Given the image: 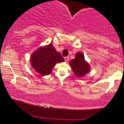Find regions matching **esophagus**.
<instances>
[{
    "instance_id": "1",
    "label": "esophagus",
    "mask_w": 124,
    "mask_h": 124,
    "mask_svg": "<svg viewBox=\"0 0 124 124\" xmlns=\"http://www.w3.org/2000/svg\"><path fill=\"white\" fill-rule=\"evenodd\" d=\"M69 57L68 56H66V57H64V59H65V62H68L69 60Z\"/></svg>"
}]
</instances>
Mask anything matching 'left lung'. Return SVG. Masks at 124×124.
I'll return each instance as SVG.
<instances>
[{
  "instance_id": "left-lung-1",
  "label": "left lung",
  "mask_w": 124,
  "mask_h": 124,
  "mask_svg": "<svg viewBox=\"0 0 124 124\" xmlns=\"http://www.w3.org/2000/svg\"><path fill=\"white\" fill-rule=\"evenodd\" d=\"M70 65L77 77H83L90 71L89 64L85 61L84 55L80 52L76 54L75 59L70 61Z\"/></svg>"
}]
</instances>
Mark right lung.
<instances>
[{
    "label": "right lung",
    "instance_id": "obj_1",
    "mask_svg": "<svg viewBox=\"0 0 124 124\" xmlns=\"http://www.w3.org/2000/svg\"><path fill=\"white\" fill-rule=\"evenodd\" d=\"M62 62L64 58L60 52L56 51L51 44L38 48L30 57L32 67L42 76L50 74L55 64Z\"/></svg>",
    "mask_w": 124,
    "mask_h": 124
}]
</instances>
